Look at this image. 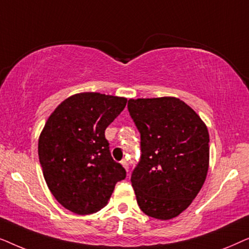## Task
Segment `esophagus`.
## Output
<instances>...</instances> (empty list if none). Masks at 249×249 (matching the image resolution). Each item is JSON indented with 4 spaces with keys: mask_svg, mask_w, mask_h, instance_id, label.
Listing matches in <instances>:
<instances>
[{
    "mask_svg": "<svg viewBox=\"0 0 249 249\" xmlns=\"http://www.w3.org/2000/svg\"><path fill=\"white\" fill-rule=\"evenodd\" d=\"M121 164H122V166H124V169L127 170V171H128L129 166H128V162L125 161V160H122V161H121Z\"/></svg>",
    "mask_w": 249,
    "mask_h": 249,
    "instance_id": "1",
    "label": "esophagus"
}]
</instances>
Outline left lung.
Returning <instances> with one entry per match:
<instances>
[{"instance_id": "8db88e82", "label": "left lung", "mask_w": 249, "mask_h": 249, "mask_svg": "<svg viewBox=\"0 0 249 249\" xmlns=\"http://www.w3.org/2000/svg\"><path fill=\"white\" fill-rule=\"evenodd\" d=\"M128 110L141 132V161L131 175L138 205L154 219H173L192 204L205 181L209 130L177 97L131 98Z\"/></svg>"}]
</instances>
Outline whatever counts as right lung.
Instances as JSON below:
<instances>
[{"instance_id": "add662e5", "label": "right lung", "mask_w": 249, "mask_h": 249, "mask_svg": "<svg viewBox=\"0 0 249 249\" xmlns=\"http://www.w3.org/2000/svg\"><path fill=\"white\" fill-rule=\"evenodd\" d=\"M127 98L79 93L47 119L38 156L47 187L63 207L85 215L107 205L125 170L112 159L105 129L124 111Z\"/></svg>"}]
</instances>
